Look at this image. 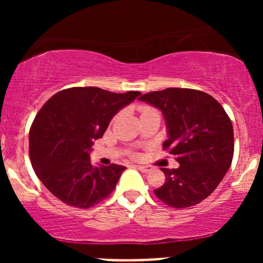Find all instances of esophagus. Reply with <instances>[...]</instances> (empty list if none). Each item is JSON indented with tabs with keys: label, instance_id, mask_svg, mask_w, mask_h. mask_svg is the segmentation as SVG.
Segmentation results:
<instances>
[{
	"label": "esophagus",
	"instance_id": "34e87169",
	"mask_svg": "<svg viewBox=\"0 0 263 263\" xmlns=\"http://www.w3.org/2000/svg\"><path fill=\"white\" fill-rule=\"evenodd\" d=\"M136 168H137L138 171L143 172V173H148V172L153 170L152 165H136Z\"/></svg>",
	"mask_w": 263,
	"mask_h": 263
}]
</instances>
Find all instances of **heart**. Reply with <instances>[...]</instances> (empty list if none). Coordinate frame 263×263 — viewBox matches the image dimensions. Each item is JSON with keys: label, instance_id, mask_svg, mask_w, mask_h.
I'll return each instance as SVG.
<instances>
[{"label": "heart", "instance_id": "b5f03b06", "mask_svg": "<svg viewBox=\"0 0 263 263\" xmlns=\"http://www.w3.org/2000/svg\"><path fill=\"white\" fill-rule=\"evenodd\" d=\"M151 110H153V108H151V107H148V106H143V107L141 108L142 112H147V111H151Z\"/></svg>", "mask_w": 263, "mask_h": 263}]
</instances>
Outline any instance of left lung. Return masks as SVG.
Masks as SVG:
<instances>
[{
    "mask_svg": "<svg viewBox=\"0 0 263 263\" xmlns=\"http://www.w3.org/2000/svg\"><path fill=\"white\" fill-rule=\"evenodd\" d=\"M141 101L162 111L168 138L163 148L176 157L179 167L162 168L165 182L155 190L168 206L197 205L219 185L234 157V128L224 107L209 93L168 87L144 93Z\"/></svg>",
    "mask_w": 263,
    "mask_h": 263,
    "instance_id": "8db88e82",
    "label": "left lung"
}]
</instances>
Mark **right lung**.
<instances>
[{"label":"right lung","instance_id":"obj_1","mask_svg":"<svg viewBox=\"0 0 263 263\" xmlns=\"http://www.w3.org/2000/svg\"><path fill=\"white\" fill-rule=\"evenodd\" d=\"M140 95L70 87L45 102L29 129V156L39 180L54 197L87 209L112 193L126 167H93L90 152L111 119Z\"/></svg>","mask_w":263,"mask_h":263}]
</instances>
